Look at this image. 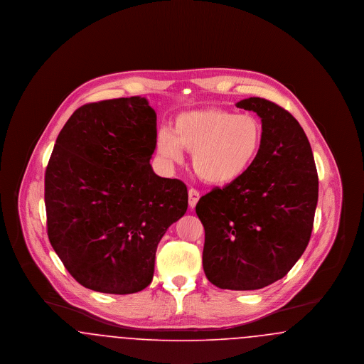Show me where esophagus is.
Returning a JSON list of instances; mask_svg holds the SVG:
<instances>
[{
  "mask_svg": "<svg viewBox=\"0 0 364 364\" xmlns=\"http://www.w3.org/2000/svg\"><path fill=\"white\" fill-rule=\"evenodd\" d=\"M199 198H200L199 191L193 190V188H191V190L188 191V203H190L191 208H193L196 206Z\"/></svg>",
  "mask_w": 364,
  "mask_h": 364,
  "instance_id": "esophagus-1",
  "label": "esophagus"
}]
</instances>
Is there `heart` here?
<instances>
[{
    "label": "heart",
    "instance_id": "obj_1",
    "mask_svg": "<svg viewBox=\"0 0 364 364\" xmlns=\"http://www.w3.org/2000/svg\"><path fill=\"white\" fill-rule=\"evenodd\" d=\"M262 143L259 119L210 107L177 116L173 131L161 129L156 135V151L171 162H181L184 149L192 153L193 171L202 180L226 186L251 169L259 156Z\"/></svg>",
    "mask_w": 364,
    "mask_h": 364
}]
</instances>
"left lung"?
Listing matches in <instances>:
<instances>
[{
  "label": "left lung",
  "instance_id": "8db88e82",
  "mask_svg": "<svg viewBox=\"0 0 364 364\" xmlns=\"http://www.w3.org/2000/svg\"><path fill=\"white\" fill-rule=\"evenodd\" d=\"M263 125L259 156L224 188L202 196L196 214L205 228L203 270L232 291H255L288 274L311 237L318 173L310 141L294 116L251 97L236 104Z\"/></svg>",
  "mask_w": 364,
  "mask_h": 364
}]
</instances>
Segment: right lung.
I'll use <instances>...</instances> for the list:
<instances>
[{"instance_id": "add662e5", "label": "right lung", "mask_w": 364, "mask_h": 364, "mask_svg": "<svg viewBox=\"0 0 364 364\" xmlns=\"http://www.w3.org/2000/svg\"><path fill=\"white\" fill-rule=\"evenodd\" d=\"M156 114L131 97L79 107L45 173L48 236L80 285L135 294L150 285L158 242L188 208L183 181L154 173Z\"/></svg>"}]
</instances>
